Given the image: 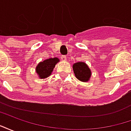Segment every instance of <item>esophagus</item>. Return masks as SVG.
<instances>
[{"label":"esophagus","instance_id":"34e87169","mask_svg":"<svg viewBox=\"0 0 131 131\" xmlns=\"http://www.w3.org/2000/svg\"><path fill=\"white\" fill-rule=\"evenodd\" d=\"M61 60L63 61H66L67 60V56L66 55H62L61 56Z\"/></svg>","mask_w":131,"mask_h":131}]
</instances>
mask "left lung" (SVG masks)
Returning <instances> with one entry per match:
<instances>
[{"label": "left lung", "mask_w": 131, "mask_h": 131, "mask_svg": "<svg viewBox=\"0 0 131 131\" xmlns=\"http://www.w3.org/2000/svg\"><path fill=\"white\" fill-rule=\"evenodd\" d=\"M73 70L75 77L81 81L87 82L90 80L91 76V69L85 62H80L74 64Z\"/></svg>", "instance_id": "left-lung-1"}]
</instances>
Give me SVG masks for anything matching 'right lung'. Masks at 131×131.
I'll return each instance as SVG.
<instances>
[{"mask_svg": "<svg viewBox=\"0 0 131 131\" xmlns=\"http://www.w3.org/2000/svg\"><path fill=\"white\" fill-rule=\"evenodd\" d=\"M60 60L57 57L50 58L40 62L36 68V73L40 79H46L51 74L52 71L55 67V64L59 62Z\"/></svg>", "mask_w": 131, "mask_h": 131, "instance_id": "1", "label": "right lung"}]
</instances>
